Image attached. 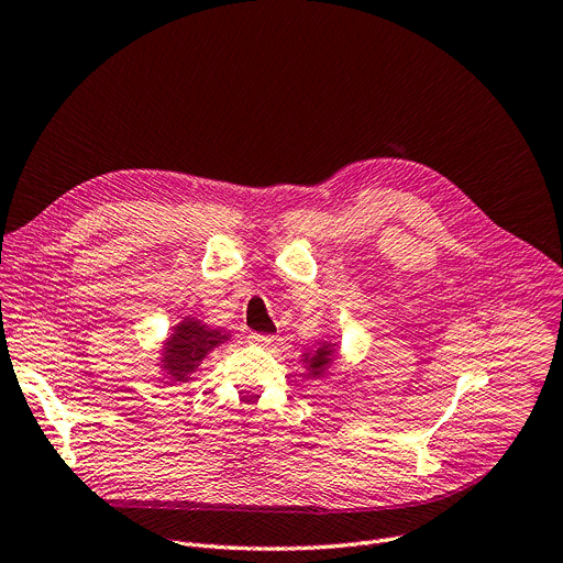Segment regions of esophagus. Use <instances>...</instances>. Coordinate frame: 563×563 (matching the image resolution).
Returning <instances> with one entry per match:
<instances>
[{"label": "esophagus", "mask_w": 563, "mask_h": 563, "mask_svg": "<svg viewBox=\"0 0 563 563\" xmlns=\"http://www.w3.org/2000/svg\"><path fill=\"white\" fill-rule=\"evenodd\" d=\"M249 341H251L253 345L267 347V345L274 343V336H272V334H261V332H251V334H249Z\"/></svg>", "instance_id": "34e87169"}]
</instances>
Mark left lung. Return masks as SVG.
Here are the masks:
<instances>
[{"label": "left lung", "instance_id": "8db88e82", "mask_svg": "<svg viewBox=\"0 0 563 563\" xmlns=\"http://www.w3.org/2000/svg\"><path fill=\"white\" fill-rule=\"evenodd\" d=\"M302 368L312 379H328L332 366L339 360V345L330 336L319 339L312 347L302 350Z\"/></svg>", "mask_w": 563, "mask_h": 563}]
</instances>
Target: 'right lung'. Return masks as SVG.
<instances>
[{"label":"right lung","instance_id":"right-lung-1","mask_svg":"<svg viewBox=\"0 0 563 563\" xmlns=\"http://www.w3.org/2000/svg\"><path fill=\"white\" fill-rule=\"evenodd\" d=\"M227 341H231V332L224 328H211L201 319L186 314L164 339L157 368L166 379L188 382L201 362Z\"/></svg>","mask_w":563,"mask_h":563}]
</instances>
